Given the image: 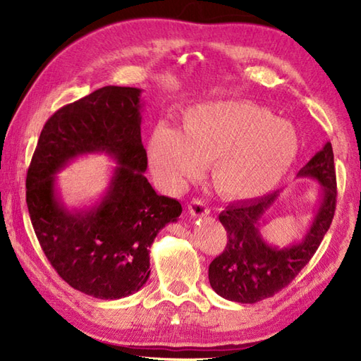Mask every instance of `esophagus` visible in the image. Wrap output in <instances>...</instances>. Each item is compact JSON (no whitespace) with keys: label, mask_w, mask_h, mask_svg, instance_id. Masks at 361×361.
<instances>
[{"label":"esophagus","mask_w":361,"mask_h":361,"mask_svg":"<svg viewBox=\"0 0 361 361\" xmlns=\"http://www.w3.org/2000/svg\"><path fill=\"white\" fill-rule=\"evenodd\" d=\"M188 209H189V214L192 217H204V216H208L209 214V208H208V204H206V202H203V200H192L189 203V206H188Z\"/></svg>","instance_id":"esophagus-1"}]
</instances>
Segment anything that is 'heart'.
I'll return each instance as SVG.
<instances>
[{"label":"heart","mask_w":361,"mask_h":361,"mask_svg":"<svg viewBox=\"0 0 361 361\" xmlns=\"http://www.w3.org/2000/svg\"><path fill=\"white\" fill-rule=\"evenodd\" d=\"M299 137L288 121L248 101H211L183 114V130L158 124L149 158L171 189L202 173L212 161V183L229 198H256L279 185L295 163Z\"/></svg>","instance_id":"obj_1"}]
</instances>
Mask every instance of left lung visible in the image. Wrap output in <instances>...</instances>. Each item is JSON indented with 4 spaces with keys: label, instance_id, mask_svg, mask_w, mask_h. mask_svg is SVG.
I'll list each match as a JSON object with an SVG mask.
<instances>
[{
    "label": "left lung",
    "instance_id": "1",
    "mask_svg": "<svg viewBox=\"0 0 361 361\" xmlns=\"http://www.w3.org/2000/svg\"><path fill=\"white\" fill-rule=\"evenodd\" d=\"M298 176L319 185L318 208L301 240L279 248L260 234L267 212L279 200L282 190L231 203L220 212L219 220L226 229L228 243L209 265V283L219 296L240 304L262 301L287 287L317 252L331 228L336 204L332 144L326 142Z\"/></svg>",
    "mask_w": 361,
    "mask_h": 361
}]
</instances>
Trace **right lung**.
<instances>
[{
	"instance_id": "add662e5",
	"label": "right lung",
	"mask_w": 361,
	"mask_h": 361,
	"mask_svg": "<svg viewBox=\"0 0 361 361\" xmlns=\"http://www.w3.org/2000/svg\"><path fill=\"white\" fill-rule=\"evenodd\" d=\"M141 93L109 85L65 105L44 124L27 171L26 203L46 257L73 288L99 299L142 288L153 240L183 211L178 200L157 194L144 175ZM93 152L117 161L109 186L93 205L68 209L55 175Z\"/></svg>"
}]
</instances>
